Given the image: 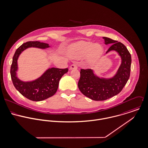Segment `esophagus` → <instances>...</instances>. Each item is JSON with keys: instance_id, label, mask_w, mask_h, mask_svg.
Instances as JSON below:
<instances>
[{"instance_id": "obj_1", "label": "esophagus", "mask_w": 148, "mask_h": 148, "mask_svg": "<svg viewBox=\"0 0 148 148\" xmlns=\"http://www.w3.org/2000/svg\"><path fill=\"white\" fill-rule=\"evenodd\" d=\"M78 67H77V66L76 64H72L70 67V70H73V69H77Z\"/></svg>"}]
</instances>
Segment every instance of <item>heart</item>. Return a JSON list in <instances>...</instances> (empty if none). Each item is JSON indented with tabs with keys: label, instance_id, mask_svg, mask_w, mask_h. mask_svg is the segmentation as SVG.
<instances>
[{
	"label": "heart",
	"instance_id": "b5f03b06",
	"mask_svg": "<svg viewBox=\"0 0 148 148\" xmlns=\"http://www.w3.org/2000/svg\"><path fill=\"white\" fill-rule=\"evenodd\" d=\"M68 52L70 56L77 57H84L88 56L90 61L95 62L102 55L103 48L100 44L84 41L71 46Z\"/></svg>",
	"mask_w": 148,
	"mask_h": 148
}]
</instances>
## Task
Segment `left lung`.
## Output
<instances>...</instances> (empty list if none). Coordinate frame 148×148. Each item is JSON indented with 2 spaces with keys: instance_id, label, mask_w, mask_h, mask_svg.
I'll return each mask as SVG.
<instances>
[{
  "instance_id": "1",
  "label": "left lung",
  "mask_w": 148,
  "mask_h": 148,
  "mask_svg": "<svg viewBox=\"0 0 148 148\" xmlns=\"http://www.w3.org/2000/svg\"><path fill=\"white\" fill-rule=\"evenodd\" d=\"M106 45H112L106 54L115 51L121 57V63L116 73L112 77L97 75L92 69H81L78 86L81 92L94 101H104L116 95L125 86L130 73L131 55L121 42L103 37Z\"/></svg>"
}]
</instances>
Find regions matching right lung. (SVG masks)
Listing matches in <instances>:
<instances>
[{
	"label": "right lung",
	"instance_id": "obj_1",
	"mask_svg": "<svg viewBox=\"0 0 148 148\" xmlns=\"http://www.w3.org/2000/svg\"><path fill=\"white\" fill-rule=\"evenodd\" d=\"M51 45L39 41H30L22 45L15 51L12 58L10 73L16 89L24 97L33 101H41L54 95L57 92L62 77L67 73L68 69L49 68L39 77L32 81H23L18 76V60L20 55L28 48L46 49Z\"/></svg>",
	"mask_w": 148,
	"mask_h": 148
}]
</instances>
